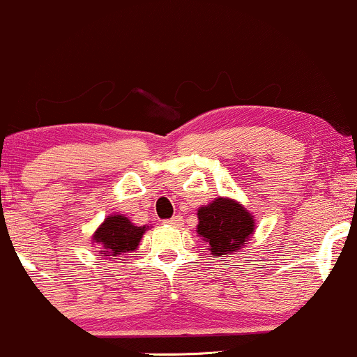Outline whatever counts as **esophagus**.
I'll return each instance as SVG.
<instances>
[{"label": "esophagus", "instance_id": "obj_1", "mask_svg": "<svg viewBox=\"0 0 357 357\" xmlns=\"http://www.w3.org/2000/svg\"><path fill=\"white\" fill-rule=\"evenodd\" d=\"M181 216H173V218H169V220H166L165 223L166 225H169V227H179V225H181Z\"/></svg>", "mask_w": 357, "mask_h": 357}]
</instances>
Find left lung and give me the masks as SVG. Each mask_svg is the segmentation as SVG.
Listing matches in <instances>:
<instances>
[{
  "instance_id": "8db88e82",
  "label": "left lung",
  "mask_w": 357,
  "mask_h": 357,
  "mask_svg": "<svg viewBox=\"0 0 357 357\" xmlns=\"http://www.w3.org/2000/svg\"><path fill=\"white\" fill-rule=\"evenodd\" d=\"M198 220V235L210 243L215 257L240 250L255 228L252 215L240 203L227 198H216L199 208Z\"/></svg>"
}]
</instances>
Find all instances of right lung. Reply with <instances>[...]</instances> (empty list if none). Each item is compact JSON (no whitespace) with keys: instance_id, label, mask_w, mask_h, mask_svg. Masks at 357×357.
<instances>
[{"instance_id":"1","label":"right lung","mask_w":357,"mask_h":357,"mask_svg":"<svg viewBox=\"0 0 357 357\" xmlns=\"http://www.w3.org/2000/svg\"><path fill=\"white\" fill-rule=\"evenodd\" d=\"M146 230V227H134L126 216L116 215L105 218L93 240L102 245V257H124L137 248Z\"/></svg>"}]
</instances>
